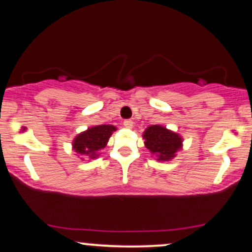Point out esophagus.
<instances>
[{
  "label": "esophagus",
  "mask_w": 252,
  "mask_h": 252,
  "mask_svg": "<svg viewBox=\"0 0 252 252\" xmlns=\"http://www.w3.org/2000/svg\"><path fill=\"white\" fill-rule=\"evenodd\" d=\"M132 124H134V122H132V121H130V120H126V121H124V122H123V126H126V128H128V129L132 128Z\"/></svg>",
  "instance_id": "obj_1"
}]
</instances>
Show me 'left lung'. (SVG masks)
Instances as JSON below:
<instances>
[{
	"label": "left lung",
	"mask_w": 252,
	"mask_h": 252,
	"mask_svg": "<svg viewBox=\"0 0 252 252\" xmlns=\"http://www.w3.org/2000/svg\"><path fill=\"white\" fill-rule=\"evenodd\" d=\"M144 146L156 161L167 162L172 161L176 153L182 149L184 138L180 134L167 129L161 124H153L143 131Z\"/></svg>",
	"instance_id": "1"
}]
</instances>
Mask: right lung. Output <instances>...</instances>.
<instances>
[{
  "instance_id": "add662e5",
  "label": "right lung",
  "mask_w": 252,
  "mask_h": 252,
  "mask_svg": "<svg viewBox=\"0 0 252 252\" xmlns=\"http://www.w3.org/2000/svg\"><path fill=\"white\" fill-rule=\"evenodd\" d=\"M117 128L111 124L90 126L79 132L72 141V150L77 153L80 160H94L100 155V150L109 142V138Z\"/></svg>"
}]
</instances>
